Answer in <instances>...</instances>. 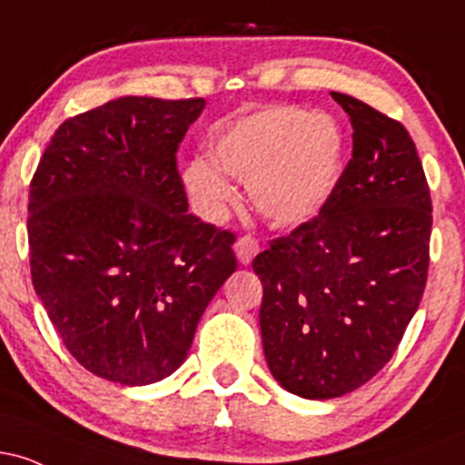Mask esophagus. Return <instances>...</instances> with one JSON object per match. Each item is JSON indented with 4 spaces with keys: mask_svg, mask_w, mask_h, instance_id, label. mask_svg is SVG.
I'll return each instance as SVG.
<instances>
[{
    "mask_svg": "<svg viewBox=\"0 0 465 465\" xmlns=\"http://www.w3.org/2000/svg\"><path fill=\"white\" fill-rule=\"evenodd\" d=\"M233 251H236L240 264H249L251 260H253L255 255H258L260 244H258V240H255L253 236H240L236 240V244H233Z\"/></svg>",
    "mask_w": 465,
    "mask_h": 465,
    "instance_id": "1",
    "label": "esophagus"
}]
</instances>
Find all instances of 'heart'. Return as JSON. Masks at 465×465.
Returning a JSON list of instances; mask_svg holds the SVG:
<instances>
[{"label":"heart","instance_id":"b5f03b06","mask_svg":"<svg viewBox=\"0 0 465 465\" xmlns=\"http://www.w3.org/2000/svg\"><path fill=\"white\" fill-rule=\"evenodd\" d=\"M211 168L192 162L185 188L203 210L221 216L233 201L232 183H249L255 210L282 227L312 221L332 199L343 162V135L328 115L282 106L244 117L210 146Z\"/></svg>","mask_w":465,"mask_h":465}]
</instances>
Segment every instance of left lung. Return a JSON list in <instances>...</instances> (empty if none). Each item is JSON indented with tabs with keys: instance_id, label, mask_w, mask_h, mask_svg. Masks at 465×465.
Segmentation results:
<instances>
[{
	"instance_id": "left-lung-1",
	"label": "left lung",
	"mask_w": 465,
	"mask_h": 465,
	"mask_svg": "<svg viewBox=\"0 0 465 465\" xmlns=\"http://www.w3.org/2000/svg\"><path fill=\"white\" fill-rule=\"evenodd\" d=\"M332 98L354 131L332 199L251 262L269 370L308 400L345 396L387 365L430 260L433 205L409 131L348 94Z\"/></svg>"
}]
</instances>
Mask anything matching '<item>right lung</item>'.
<instances>
[{
	"mask_svg": "<svg viewBox=\"0 0 465 465\" xmlns=\"http://www.w3.org/2000/svg\"><path fill=\"white\" fill-rule=\"evenodd\" d=\"M205 100L126 98L67 117L30 181V273L84 370L151 385L179 370L236 271V233L188 212L177 151Z\"/></svg>",
	"mask_w": 465,
	"mask_h": 465,
	"instance_id": "obj_1",
	"label": "right lung"
}]
</instances>
